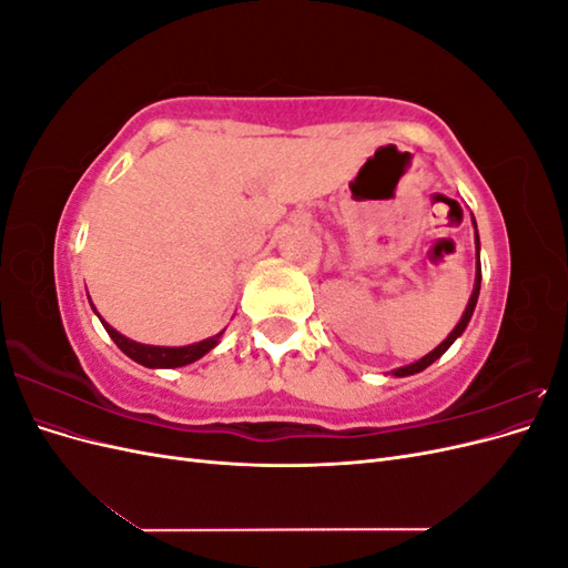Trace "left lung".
I'll return each mask as SVG.
<instances>
[{"label": "left lung", "mask_w": 568, "mask_h": 568, "mask_svg": "<svg viewBox=\"0 0 568 568\" xmlns=\"http://www.w3.org/2000/svg\"><path fill=\"white\" fill-rule=\"evenodd\" d=\"M474 227H476V222H474ZM478 232H476V251H478ZM478 291H480V257H478V267H476V284H474V294H471V298H469V305H467V311H464V315H462V320H459V324L455 326V329L450 332V336L448 338H445L443 343H440V346L436 348V351H432V353H428V355H424L422 359H419V363H412V365H407V367H400V369H395L393 374L395 376H409V374H417V372H422V369H426L428 365H432V363H436V359L445 353V351H448L450 346H453V343H455V338L464 332V329H467V324H469V320H471V315H474V307H476V301H478Z\"/></svg>", "instance_id": "obj_1"}]
</instances>
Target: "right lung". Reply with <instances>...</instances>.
<instances>
[{
  "label": "right lung",
  "mask_w": 568,
  "mask_h": 568,
  "mask_svg": "<svg viewBox=\"0 0 568 568\" xmlns=\"http://www.w3.org/2000/svg\"><path fill=\"white\" fill-rule=\"evenodd\" d=\"M101 324H104V329L109 332V336L113 338L115 346L123 351L128 357H132L134 363H140L144 367H184L189 363H194V359L203 357L211 348H215L220 336H222V332H220V334L205 338L201 343H194V346L161 348V346H144V343H134V341L125 338L123 334H118L113 326L106 324L104 320H101Z\"/></svg>",
  "instance_id": "add662e5"
}]
</instances>
